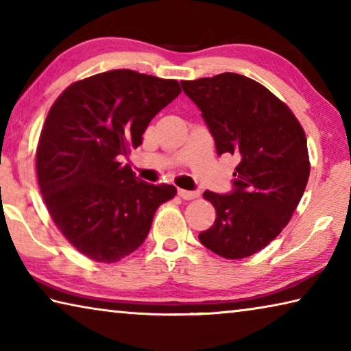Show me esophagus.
Here are the masks:
<instances>
[{
  "label": "esophagus",
  "instance_id": "obj_1",
  "mask_svg": "<svg viewBox=\"0 0 351 351\" xmlns=\"http://www.w3.org/2000/svg\"><path fill=\"white\" fill-rule=\"evenodd\" d=\"M178 195H180V197H181L182 199L190 201V199L198 198L199 192H195V190H184V189H180V190H178Z\"/></svg>",
  "mask_w": 351,
  "mask_h": 351
}]
</instances>
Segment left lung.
<instances>
[{
  "mask_svg": "<svg viewBox=\"0 0 351 351\" xmlns=\"http://www.w3.org/2000/svg\"><path fill=\"white\" fill-rule=\"evenodd\" d=\"M181 85L203 112L219 156L240 159L232 193H203L217 217L198 239L219 257H249L282 232L300 203L311 169L305 132L287 104L246 75L223 73Z\"/></svg>",
  "mask_w": 351,
  "mask_h": 351,
  "instance_id": "1",
  "label": "left lung"
}]
</instances>
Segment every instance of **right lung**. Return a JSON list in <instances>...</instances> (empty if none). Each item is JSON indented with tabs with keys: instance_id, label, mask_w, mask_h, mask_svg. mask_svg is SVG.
<instances>
[{
	"instance_id": "add662e5",
	"label": "right lung",
	"mask_w": 351,
	"mask_h": 351,
	"mask_svg": "<svg viewBox=\"0 0 351 351\" xmlns=\"http://www.w3.org/2000/svg\"><path fill=\"white\" fill-rule=\"evenodd\" d=\"M181 93L171 79L112 69L77 80L41 128L37 178L52 221L80 254L114 263L145 241L154 212L176 195L121 162L152 119Z\"/></svg>"
}]
</instances>
